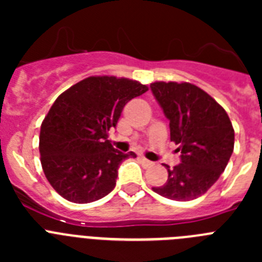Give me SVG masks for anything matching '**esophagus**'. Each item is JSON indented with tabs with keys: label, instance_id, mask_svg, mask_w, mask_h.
I'll return each instance as SVG.
<instances>
[{
	"label": "esophagus",
	"instance_id": "esophagus-1",
	"mask_svg": "<svg viewBox=\"0 0 262 262\" xmlns=\"http://www.w3.org/2000/svg\"><path fill=\"white\" fill-rule=\"evenodd\" d=\"M139 160H140V164H142L143 166H144V168H148V166H152L154 165V163H152V161H149V160L148 159H145V157H139Z\"/></svg>",
	"mask_w": 262,
	"mask_h": 262
}]
</instances>
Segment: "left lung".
<instances>
[{
	"label": "left lung",
	"instance_id": "left-lung-1",
	"mask_svg": "<svg viewBox=\"0 0 262 262\" xmlns=\"http://www.w3.org/2000/svg\"><path fill=\"white\" fill-rule=\"evenodd\" d=\"M151 90L169 120L181 163L168 165V180L155 193L173 201L195 200L217 181L233 152L235 131L226 110L189 82H154Z\"/></svg>",
	"mask_w": 262,
	"mask_h": 262
}]
</instances>
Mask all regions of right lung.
Listing matches in <instances>:
<instances>
[{"label": "right lung", "instance_id": "add662e5", "mask_svg": "<svg viewBox=\"0 0 262 262\" xmlns=\"http://www.w3.org/2000/svg\"><path fill=\"white\" fill-rule=\"evenodd\" d=\"M147 90L138 81L96 76L57 97L41 123L39 152L48 182L62 198L89 203L114 189L122 161L136 155L117 151L107 133L124 105Z\"/></svg>", "mask_w": 262, "mask_h": 262}]
</instances>
